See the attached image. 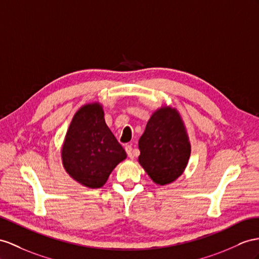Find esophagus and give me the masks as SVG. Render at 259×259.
Listing matches in <instances>:
<instances>
[{"label":"esophagus","mask_w":259,"mask_h":259,"mask_svg":"<svg viewBox=\"0 0 259 259\" xmlns=\"http://www.w3.org/2000/svg\"><path fill=\"white\" fill-rule=\"evenodd\" d=\"M124 149H125V152H127V154L130 158L135 157V150H134V148L131 147V145H125Z\"/></svg>","instance_id":"34e87169"}]
</instances>
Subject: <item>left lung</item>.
Here are the masks:
<instances>
[{
	"instance_id": "left-lung-1",
	"label": "left lung",
	"mask_w": 259,
	"mask_h": 259,
	"mask_svg": "<svg viewBox=\"0 0 259 259\" xmlns=\"http://www.w3.org/2000/svg\"><path fill=\"white\" fill-rule=\"evenodd\" d=\"M139 163L154 183L166 185L183 174L190 156V144L176 109L155 111L139 140Z\"/></svg>"
}]
</instances>
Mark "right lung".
<instances>
[{"label":"right lung","instance_id":"obj_1","mask_svg":"<svg viewBox=\"0 0 259 259\" xmlns=\"http://www.w3.org/2000/svg\"><path fill=\"white\" fill-rule=\"evenodd\" d=\"M127 157L107 127L99 104L85 105L72 119L62 149L66 171L90 188H99L111 170Z\"/></svg>","mask_w":259,"mask_h":259}]
</instances>
